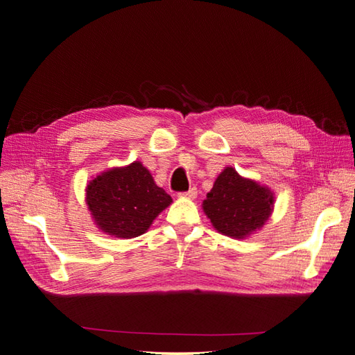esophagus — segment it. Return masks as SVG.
I'll return each instance as SVG.
<instances>
[{"instance_id":"1","label":"esophagus","mask_w":355,"mask_h":355,"mask_svg":"<svg viewBox=\"0 0 355 355\" xmlns=\"http://www.w3.org/2000/svg\"><path fill=\"white\" fill-rule=\"evenodd\" d=\"M180 197H184V199H196V197H197V189L196 188H191L189 191L182 192V194H180Z\"/></svg>"}]
</instances>
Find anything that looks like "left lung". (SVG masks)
<instances>
[{
	"mask_svg": "<svg viewBox=\"0 0 355 355\" xmlns=\"http://www.w3.org/2000/svg\"><path fill=\"white\" fill-rule=\"evenodd\" d=\"M203 213L219 233L245 239L261 230L274 211V192L255 180L239 175L235 167L222 171L202 203Z\"/></svg>",
	"mask_w": 355,
	"mask_h": 355,
	"instance_id": "obj_1",
	"label": "left lung"
}]
</instances>
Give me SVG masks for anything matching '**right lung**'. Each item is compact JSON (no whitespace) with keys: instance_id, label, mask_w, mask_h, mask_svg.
Segmentation results:
<instances>
[{"instance_id":"add662e5","label":"right lung","mask_w":355,"mask_h":355,"mask_svg":"<svg viewBox=\"0 0 355 355\" xmlns=\"http://www.w3.org/2000/svg\"><path fill=\"white\" fill-rule=\"evenodd\" d=\"M171 203L172 197L155 183L141 161L111 167L86 186V205L94 224L120 239L141 236Z\"/></svg>"}]
</instances>
